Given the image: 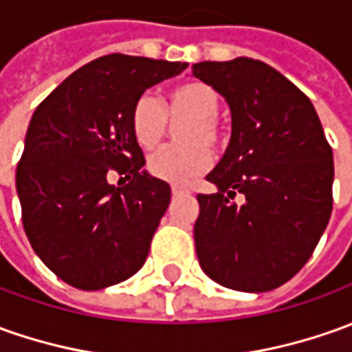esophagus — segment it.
Returning a JSON list of instances; mask_svg holds the SVG:
<instances>
[{
    "label": "esophagus",
    "mask_w": 352,
    "mask_h": 352,
    "mask_svg": "<svg viewBox=\"0 0 352 352\" xmlns=\"http://www.w3.org/2000/svg\"><path fill=\"white\" fill-rule=\"evenodd\" d=\"M171 192L175 196H185V195H190V188L185 185H173L171 186Z\"/></svg>",
    "instance_id": "1"
}]
</instances>
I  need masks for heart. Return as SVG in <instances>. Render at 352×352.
<instances>
[{
    "mask_svg": "<svg viewBox=\"0 0 352 352\" xmlns=\"http://www.w3.org/2000/svg\"><path fill=\"white\" fill-rule=\"evenodd\" d=\"M221 100L216 88L190 80L171 88L162 106L154 96L142 94L131 109V131L140 148L154 150L167 135V121L185 119L177 129L183 144L166 146L148 160L150 175L167 183H188L202 175L212 164V150L226 144V131L219 123Z\"/></svg>",
    "mask_w": 352,
    "mask_h": 352,
    "instance_id": "obj_1",
    "label": "heart"
}]
</instances>
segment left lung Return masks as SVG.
I'll return each mask as SVG.
<instances>
[{"label": "left lung", "mask_w": 352, "mask_h": 352, "mask_svg": "<svg viewBox=\"0 0 352 352\" xmlns=\"http://www.w3.org/2000/svg\"><path fill=\"white\" fill-rule=\"evenodd\" d=\"M192 75L231 107V142L198 195V262L246 293L283 285L308 262L333 208V154L308 96L258 59L202 61ZM236 194L243 205L233 203Z\"/></svg>", "instance_id": "8db88e82"}]
</instances>
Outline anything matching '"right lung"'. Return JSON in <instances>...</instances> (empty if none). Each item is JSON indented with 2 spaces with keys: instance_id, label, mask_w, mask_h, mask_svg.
<instances>
[{
  "instance_id": "right-lung-1",
  "label": "right lung",
  "mask_w": 352,
  "mask_h": 352,
  "mask_svg": "<svg viewBox=\"0 0 352 352\" xmlns=\"http://www.w3.org/2000/svg\"><path fill=\"white\" fill-rule=\"evenodd\" d=\"M185 69L150 57H98L36 107L16 166L23 227L40 260L71 287L104 289L144 266L171 188L142 171L129 117L146 88ZM111 170L133 179L109 186Z\"/></svg>"
}]
</instances>
